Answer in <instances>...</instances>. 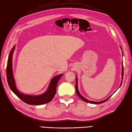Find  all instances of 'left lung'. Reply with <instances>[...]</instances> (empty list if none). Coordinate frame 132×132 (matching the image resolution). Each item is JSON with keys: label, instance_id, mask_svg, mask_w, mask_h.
I'll return each mask as SVG.
<instances>
[{"label": "left lung", "instance_id": "obj_1", "mask_svg": "<svg viewBox=\"0 0 132 132\" xmlns=\"http://www.w3.org/2000/svg\"><path fill=\"white\" fill-rule=\"evenodd\" d=\"M120 47H121H121L120 46ZM121 50H122V49H121ZM121 76H122V78H121V84H120V86H119V87L118 88H120V87L121 86V85H122V79H123V76H124V68H123V64H122V74H121ZM117 88V89H118ZM75 91H76V92H77V95H78V96H79L81 99H82L84 102H87V103H91V104H101V103H104V102H106V100H107L108 99H109V98H110L111 96H112V95L113 94H114V92L113 93V94L112 95H111L110 96H109L107 99H105V100H102V101H100V102H94V101H91V100H88V99H86L85 97H84L82 95H81L80 94V92H79V90H78V79H77V77H76V84H75ZM115 91V92H116Z\"/></svg>", "mask_w": 132, "mask_h": 132}]
</instances>
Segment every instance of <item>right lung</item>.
Wrapping results in <instances>:
<instances>
[{
  "label": "right lung",
  "mask_w": 132,
  "mask_h": 132,
  "mask_svg": "<svg viewBox=\"0 0 132 132\" xmlns=\"http://www.w3.org/2000/svg\"><path fill=\"white\" fill-rule=\"evenodd\" d=\"M15 49V46L13 47L8 56L7 66V79L8 86L14 94L21 100L30 105H42L50 102L53 99L56 93V88L59 80L62 74H60L54 77L50 81L47 90L43 94L38 95H30L22 93L18 90L16 86L15 79L13 77L12 69V55Z\"/></svg>",
  "instance_id": "obj_1"
}]
</instances>
